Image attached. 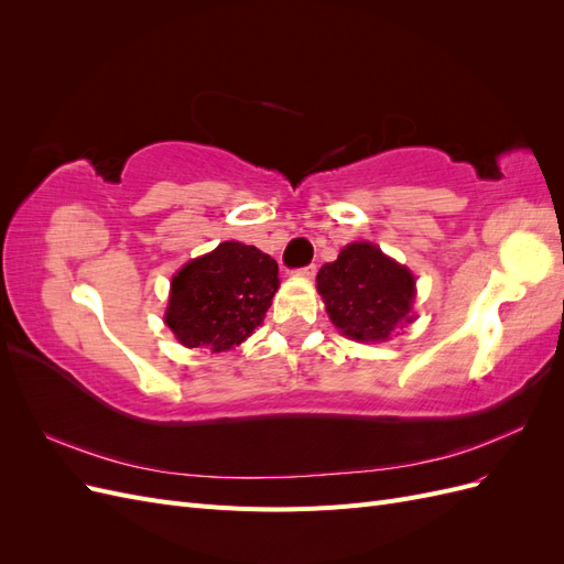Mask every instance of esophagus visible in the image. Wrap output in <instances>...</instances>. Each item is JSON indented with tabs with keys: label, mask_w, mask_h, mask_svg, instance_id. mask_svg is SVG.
<instances>
[{
	"label": "esophagus",
	"mask_w": 564,
	"mask_h": 564,
	"mask_svg": "<svg viewBox=\"0 0 564 564\" xmlns=\"http://www.w3.org/2000/svg\"><path fill=\"white\" fill-rule=\"evenodd\" d=\"M315 272H317V265H315V263H311V265H305V268H299V270H296V275H301L303 280H313V278H315Z\"/></svg>",
	"instance_id": "esophagus-1"
}]
</instances>
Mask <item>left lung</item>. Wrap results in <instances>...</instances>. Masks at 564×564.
Returning a JSON list of instances; mask_svg holds the SVG:
<instances>
[{
    "mask_svg": "<svg viewBox=\"0 0 564 564\" xmlns=\"http://www.w3.org/2000/svg\"><path fill=\"white\" fill-rule=\"evenodd\" d=\"M317 292L334 327L352 340H388L414 322L416 280L377 245L352 242L317 272Z\"/></svg>",
    "mask_w": 564,
    "mask_h": 564,
    "instance_id": "1",
    "label": "left lung"
}]
</instances>
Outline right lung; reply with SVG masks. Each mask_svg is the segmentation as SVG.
I'll return each mask as SVG.
<instances>
[{
	"label": "right lung",
	"instance_id": "right-lung-1",
	"mask_svg": "<svg viewBox=\"0 0 564 564\" xmlns=\"http://www.w3.org/2000/svg\"><path fill=\"white\" fill-rule=\"evenodd\" d=\"M278 286L275 259L224 242L176 272L164 322L185 348L230 350L263 322Z\"/></svg>",
	"mask_w": 564,
	"mask_h": 564
}]
</instances>
